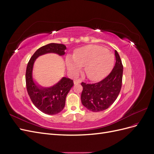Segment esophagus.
Masks as SVG:
<instances>
[{
  "label": "esophagus",
  "instance_id": "34e87169",
  "mask_svg": "<svg viewBox=\"0 0 154 154\" xmlns=\"http://www.w3.org/2000/svg\"><path fill=\"white\" fill-rule=\"evenodd\" d=\"M81 83V80H74V85L78 84V83Z\"/></svg>",
  "mask_w": 154,
  "mask_h": 154
}]
</instances>
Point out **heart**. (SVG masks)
Returning a JSON list of instances; mask_svg holds the SVG:
<instances>
[{"mask_svg": "<svg viewBox=\"0 0 154 154\" xmlns=\"http://www.w3.org/2000/svg\"><path fill=\"white\" fill-rule=\"evenodd\" d=\"M114 63V54L101 46L91 45L76 49L72 59L67 57L66 65L73 75L80 72L84 67L85 74L92 81H99L109 73Z\"/></svg>", "mask_w": 154, "mask_h": 154, "instance_id": "obj_1", "label": "heart"}]
</instances>
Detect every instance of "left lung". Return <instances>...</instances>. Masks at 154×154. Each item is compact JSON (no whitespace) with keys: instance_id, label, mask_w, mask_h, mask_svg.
Returning a JSON list of instances; mask_svg holds the SVG:
<instances>
[{"instance_id":"obj_1","label":"left lung","mask_w":154,"mask_h":154,"mask_svg":"<svg viewBox=\"0 0 154 154\" xmlns=\"http://www.w3.org/2000/svg\"><path fill=\"white\" fill-rule=\"evenodd\" d=\"M115 57L116 63L112 71L103 80L92 84L82 83L81 101L88 110L92 112L105 110L118 97L122 85L123 66L117 51H115Z\"/></svg>"}]
</instances>
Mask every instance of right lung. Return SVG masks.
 Returning a JSON list of instances; mask_svg holds the SVG:
<instances>
[{
  "label": "right lung",
  "instance_id": "obj_1",
  "mask_svg": "<svg viewBox=\"0 0 154 154\" xmlns=\"http://www.w3.org/2000/svg\"><path fill=\"white\" fill-rule=\"evenodd\" d=\"M66 45L51 43L42 46L32 56L27 63L26 72V83L27 93L32 103L42 112L54 115L61 112L66 104V99L73 86V80L63 77L52 87H44L36 83L32 78V69L36 59L47 53H55L60 56L65 54Z\"/></svg>",
  "mask_w": 154,
  "mask_h": 154
}]
</instances>
